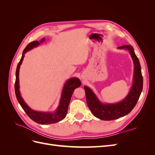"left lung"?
<instances>
[{
    "label": "left lung",
    "instance_id": "1",
    "mask_svg": "<svg viewBox=\"0 0 155 155\" xmlns=\"http://www.w3.org/2000/svg\"><path fill=\"white\" fill-rule=\"evenodd\" d=\"M119 49L127 50L134 63V78L133 85L128 95L116 104H102L90 88L85 86L87 104L92 114L102 120H113L123 117L133 109L140 97L143 88V77L140 61L136 55L134 48L130 45L119 46Z\"/></svg>",
    "mask_w": 155,
    "mask_h": 155
}]
</instances>
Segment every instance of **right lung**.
<instances>
[{
	"label": "right lung",
	"instance_id": "right-lung-1",
	"mask_svg": "<svg viewBox=\"0 0 155 155\" xmlns=\"http://www.w3.org/2000/svg\"><path fill=\"white\" fill-rule=\"evenodd\" d=\"M45 41V38L42 39L39 42L38 41L31 42L26 46L24 51L22 52V55L19 63H18L17 69H16V79L15 83V91L17 99L19 103L22 108L25 111L26 114L30 118L34 121L35 122L42 124H51L57 123L58 121L63 120L67 116L68 108L69 105V103L71 99L72 93L75 88H76L81 85V81L77 78H70L66 81L63 87L61 96V100L59 101V106L58 109L54 112H39L32 110L24 100L21 97V93L19 91V80H18V73H19L20 66L22 63L23 59L25 58V54L27 51H29L31 49L36 47L39 45L41 43H43Z\"/></svg>",
	"mask_w": 155,
	"mask_h": 155
}]
</instances>
